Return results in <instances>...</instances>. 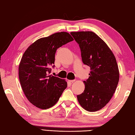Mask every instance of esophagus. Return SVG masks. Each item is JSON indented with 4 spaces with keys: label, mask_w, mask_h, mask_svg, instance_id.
Segmentation results:
<instances>
[{
    "label": "esophagus",
    "mask_w": 135,
    "mask_h": 135,
    "mask_svg": "<svg viewBox=\"0 0 135 135\" xmlns=\"http://www.w3.org/2000/svg\"><path fill=\"white\" fill-rule=\"evenodd\" d=\"M75 80H68V82H70V83H73L74 82H75Z\"/></svg>",
    "instance_id": "1"
}]
</instances>
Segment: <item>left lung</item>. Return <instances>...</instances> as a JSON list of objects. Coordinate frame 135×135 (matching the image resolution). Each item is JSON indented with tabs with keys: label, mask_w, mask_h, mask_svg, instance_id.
<instances>
[{
	"label": "left lung",
	"mask_w": 135,
	"mask_h": 135,
	"mask_svg": "<svg viewBox=\"0 0 135 135\" xmlns=\"http://www.w3.org/2000/svg\"><path fill=\"white\" fill-rule=\"evenodd\" d=\"M79 44L82 60L90 67L85 89L78 95L79 104L89 112L101 109L112 98L119 80V72L114 54L109 47L92 31L71 32Z\"/></svg>",
	"instance_id": "obj_1"
}]
</instances>
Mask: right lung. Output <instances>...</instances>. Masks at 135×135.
<instances>
[{
  "label": "right lung",
  "mask_w": 135,
  "mask_h": 135,
  "mask_svg": "<svg viewBox=\"0 0 135 135\" xmlns=\"http://www.w3.org/2000/svg\"><path fill=\"white\" fill-rule=\"evenodd\" d=\"M74 40L67 32H59L38 39L29 46L18 66V76L26 98L34 106L46 109L59 101L67 88L65 80L50 75L54 67L56 50Z\"/></svg>",
  "instance_id": "obj_1"
}]
</instances>
